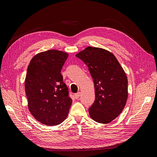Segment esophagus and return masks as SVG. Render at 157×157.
<instances>
[{
    "mask_svg": "<svg viewBox=\"0 0 157 157\" xmlns=\"http://www.w3.org/2000/svg\"><path fill=\"white\" fill-rule=\"evenodd\" d=\"M80 93L78 92V93L75 94V99H78L80 97Z\"/></svg>",
    "mask_w": 157,
    "mask_h": 157,
    "instance_id": "34e87169",
    "label": "esophagus"
}]
</instances>
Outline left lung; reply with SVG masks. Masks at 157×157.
Segmentation results:
<instances>
[{
	"mask_svg": "<svg viewBox=\"0 0 157 157\" xmlns=\"http://www.w3.org/2000/svg\"><path fill=\"white\" fill-rule=\"evenodd\" d=\"M87 65L94 80L96 99L89 108L94 121L107 124L120 115L128 96L125 71L113 53L88 46L76 54Z\"/></svg>",
	"mask_w": 157,
	"mask_h": 157,
	"instance_id": "8db88e82",
	"label": "left lung"
}]
</instances>
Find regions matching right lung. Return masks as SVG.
I'll return each mask as SVG.
<instances>
[{
    "instance_id": "obj_1",
    "label": "right lung",
    "mask_w": 157,
    "mask_h": 157,
    "mask_svg": "<svg viewBox=\"0 0 157 157\" xmlns=\"http://www.w3.org/2000/svg\"><path fill=\"white\" fill-rule=\"evenodd\" d=\"M69 54L49 50L31 59L25 79L28 109L42 124L56 126L67 118L72 104L61 70Z\"/></svg>"
}]
</instances>
